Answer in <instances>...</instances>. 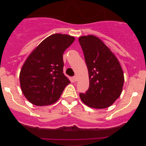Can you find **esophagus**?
<instances>
[{
	"label": "esophagus",
	"mask_w": 146,
	"mask_h": 146,
	"mask_svg": "<svg viewBox=\"0 0 146 146\" xmlns=\"http://www.w3.org/2000/svg\"><path fill=\"white\" fill-rule=\"evenodd\" d=\"M73 80H74V82L77 81V76H74V77H73Z\"/></svg>",
	"instance_id": "esophagus-1"
}]
</instances>
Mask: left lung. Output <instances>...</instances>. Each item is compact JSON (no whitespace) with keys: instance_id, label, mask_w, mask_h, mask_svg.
Segmentation results:
<instances>
[{"instance_id":"8db88e82","label":"left lung","mask_w":146,"mask_h":146,"mask_svg":"<svg viewBox=\"0 0 146 146\" xmlns=\"http://www.w3.org/2000/svg\"><path fill=\"white\" fill-rule=\"evenodd\" d=\"M88 70L89 88L80 97L86 105L94 109L111 106L121 96L123 69L118 58L101 39L94 35L79 37Z\"/></svg>"}]
</instances>
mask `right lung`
<instances>
[{"label": "right lung", "mask_w": 146, "mask_h": 146, "mask_svg": "<svg viewBox=\"0 0 146 146\" xmlns=\"http://www.w3.org/2000/svg\"><path fill=\"white\" fill-rule=\"evenodd\" d=\"M74 39L69 35L54 33L28 55L20 70V82L22 92L30 102L47 106L58 100L70 83L63 72V54Z\"/></svg>", "instance_id": "1"}]
</instances>
